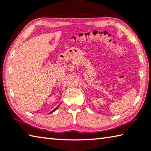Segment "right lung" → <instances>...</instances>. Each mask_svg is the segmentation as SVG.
Listing matches in <instances>:
<instances>
[{"mask_svg":"<svg viewBox=\"0 0 151 151\" xmlns=\"http://www.w3.org/2000/svg\"><path fill=\"white\" fill-rule=\"evenodd\" d=\"M58 106H59V105H58ZM58 106H57V107H56V108H55V109L54 110H53V111H51V112H50V113H52V112H55V111H56V110H57V108H58Z\"/></svg>","mask_w":151,"mask_h":151,"instance_id":"add662e5","label":"right lung"}]
</instances>
